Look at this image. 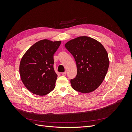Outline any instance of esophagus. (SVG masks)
<instances>
[{
	"instance_id": "obj_1",
	"label": "esophagus",
	"mask_w": 132,
	"mask_h": 132,
	"mask_svg": "<svg viewBox=\"0 0 132 132\" xmlns=\"http://www.w3.org/2000/svg\"><path fill=\"white\" fill-rule=\"evenodd\" d=\"M62 74L63 75H66V74H67V71H64V72H63L62 73Z\"/></svg>"
}]
</instances>
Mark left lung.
<instances>
[{
  "label": "left lung",
  "mask_w": 132,
  "mask_h": 132,
  "mask_svg": "<svg viewBox=\"0 0 132 132\" xmlns=\"http://www.w3.org/2000/svg\"><path fill=\"white\" fill-rule=\"evenodd\" d=\"M65 47L77 64V74L70 80L73 89L82 93L96 89L104 80L109 67L104 47L95 39L80 36L68 42Z\"/></svg>",
  "instance_id": "1"
}]
</instances>
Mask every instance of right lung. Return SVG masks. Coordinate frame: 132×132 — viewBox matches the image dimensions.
Instances as JSON below:
<instances>
[{
	"label": "right lung",
	"instance_id": "add662e5",
	"mask_svg": "<svg viewBox=\"0 0 132 132\" xmlns=\"http://www.w3.org/2000/svg\"><path fill=\"white\" fill-rule=\"evenodd\" d=\"M61 41L43 39L32 46L22 57L20 74L26 88L39 96L49 94L55 88L57 74L53 68V55Z\"/></svg>",
	"mask_w": 132,
	"mask_h": 132
}]
</instances>
